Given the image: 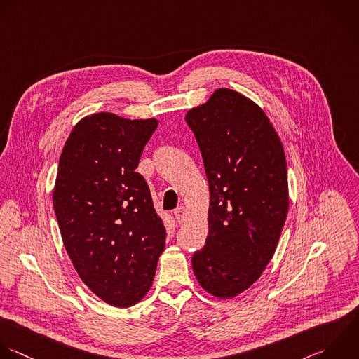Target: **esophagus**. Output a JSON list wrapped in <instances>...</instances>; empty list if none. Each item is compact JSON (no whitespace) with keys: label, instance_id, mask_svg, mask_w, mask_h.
Instances as JSON below:
<instances>
[{"label":"esophagus","instance_id":"obj_1","mask_svg":"<svg viewBox=\"0 0 359 359\" xmlns=\"http://www.w3.org/2000/svg\"><path fill=\"white\" fill-rule=\"evenodd\" d=\"M175 217H176V221H177L179 224L186 222V219H187V212H186L184 207H177V208L175 210Z\"/></svg>","mask_w":359,"mask_h":359}]
</instances>
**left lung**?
Here are the masks:
<instances>
[{
	"label": "left lung",
	"mask_w": 359,
	"mask_h": 359,
	"mask_svg": "<svg viewBox=\"0 0 359 359\" xmlns=\"http://www.w3.org/2000/svg\"><path fill=\"white\" fill-rule=\"evenodd\" d=\"M210 187L208 236L191 259L204 291L232 299L273 259L290 208L283 142L264 110L228 88L186 113Z\"/></svg>",
	"instance_id": "obj_1"
}]
</instances>
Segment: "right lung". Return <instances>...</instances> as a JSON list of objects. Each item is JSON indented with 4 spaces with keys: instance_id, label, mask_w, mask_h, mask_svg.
I'll list each match as a JSON object with an SVG mask.
<instances>
[{
    "instance_id": "right-lung-1",
    "label": "right lung",
    "mask_w": 359,
    "mask_h": 359,
    "mask_svg": "<svg viewBox=\"0 0 359 359\" xmlns=\"http://www.w3.org/2000/svg\"><path fill=\"white\" fill-rule=\"evenodd\" d=\"M158 120L100 111L82 117L62 148L53 205L82 283L103 302L130 308L149 291L165 226L135 172Z\"/></svg>"
}]
</instances>
